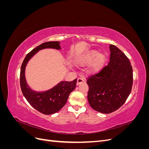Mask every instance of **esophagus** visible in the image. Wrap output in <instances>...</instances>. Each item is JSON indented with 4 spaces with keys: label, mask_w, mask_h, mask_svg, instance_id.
<instances>
[{
    "label": "esophagus",
    "mask_w": 149,
    "mask_h": 149,
    "mask_svg": "<svg viewBox=\"0 0 149 149\" xmlns=\"http://www.w3.org/2000/svg\"><path fill=\"white\" fill-rule=\"evenodd\" d=\"M84 83V80L83 79H82V78H78L77 79V83H76V85L78 86V85L81 84V83Z\"/></svg>",
    "instance_id": "34e87169"
}]
</instances>
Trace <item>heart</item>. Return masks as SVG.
<instances>
[{"label": "heart", "mask_w": 149, "mask_h": 149, "mask_svg": "<svg viewBox=\"0 0 149 149\" xmlns=\"http://www.w3.org/2000/svg\"><path fill=\"white\" fill-rule=\"evenodd\" d=\"M106 60L107 57L104 54H99V52L96 49H89L76 58L75 64L81 67L89 65L88 68V73L96 74L104 67Z\"/></svg>", "instance_id": "obj_1"}]
</instances>
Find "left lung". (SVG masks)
Listing matches in <instances>:
<instances>
[{"label":"left lung","instance_id":"obj_1","mask_svg":"<svg viewBox=\"0 0 149 149\" xmlns=\"http://www.w3.org/2000/svg\"><path fill=\"white\" fill-rule=\"evenodd\" d=\"M110 61L98 74L87 81L88 100L94 110L109 114L123 106L131 92L133 72L123 52L109 45Z\"/></svg>","mask_w":149,"mask_h":149}]
</instances>
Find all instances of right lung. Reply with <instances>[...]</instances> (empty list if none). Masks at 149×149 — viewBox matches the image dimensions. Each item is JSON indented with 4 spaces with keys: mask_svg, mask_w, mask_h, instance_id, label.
Instances as JSON below:
<instances>
[{
    "mask_svg": "<svg viewBox=\"0 0 149 149\" xmlns=\"http://www.w3.org/2000/svg\"><path fill=\"white\" fill-rule=\"evenodd\" d=\"M47 48L60 50V43L59 42L43 43L28 53L21 66L20 83L22 92L30 104L41 113L50 115L58 112L65 105L70 93L76 88L77 79L70 82L60 81L54 87L45 91H36L31 89L25 78L26 65L36 53Z\"/></svg>",
    "mask_w": 149,
    "mask_h": 149,
    "instance_id": "1",
    "label": "right lung"
}]
</instances>
